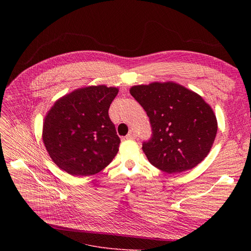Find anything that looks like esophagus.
Returning <instances> with one entry per match:
<instances>
[{"label":"esophagus","instance_id":"esophagus-1","mask_svg":"<svg viewBox=\"0 0 251 251\" xmlns=\"http://www.w3.org/2000/svg\"><path fill=\"white\" fill-rule=\"evenodd\" d=\"M136 137H137L136 131L133 130V129H131V130L129 131V133L126 135V138H127V139H136Z\"/></svg>","mask_w":251,"mask_h":251}]
</instances>
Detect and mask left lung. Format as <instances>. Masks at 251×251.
I'll return each mask as SVG.
<instances>
[{
	"label": "left lung",
	"mask_w": 251,
	"mask_h": 251,
	"mask_svg": "<svg viewBox=\"0 0 251 251\" xmlns=\"http://www.w3.org/2000/svg\"><path fill=\"white\" fill-rule=\"evenodd\" d=\"M130 94L150 118L152 134L143 142L142 151L152 166L173 174L204 160L214 144L218 122L200 95L172 81L134 85Z\"/></svg>",
	"instance_id": "8db88e82"
}]
</instances>
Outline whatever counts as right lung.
Wrapping results in <instances>:
<instances>
[{"mask_svg":"<svg viewBox=\"0 0 251 251\" xmlns=\"http://www.w3.org/2000/svg\"><path fill=\"white\" fill-rule=\"evenodd\" d=\"M117 87L91 85L59 99L45 117L43 140L61 170L72 176L95 175L115 157L120 138L109 117Z\"/></svg>","mask_w":251,"mask_h":251,"instance_id":"add662e5","label":"right lung"}]
</instances>
